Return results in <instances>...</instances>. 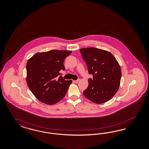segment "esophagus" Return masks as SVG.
I'll return each instance as SVG.
<instances>
[{
  "instance_id": "esophagus-1",
  "label": "esophagus",
  "mask_w": 149,
  "mask_h": 149,
  "mask_svg": "<svg viewBox=\"0 0 149 149\" xmlns=\"http://www.w3.org/2000/svg\"><path fill=\"white\" fill-rule=\"evenodd\" d=\"M80 79H77V80H75V81H74V82H75V83H78L79 82H80Z\"/></svg>"
}]
</instances>
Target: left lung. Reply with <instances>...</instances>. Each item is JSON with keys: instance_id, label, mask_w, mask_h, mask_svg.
Masks as SVG:
<instances>
[{"instance_id": "left-lung-1", "label": "left lung", "mask_w": 149, "mask_h": 149, "mask_svg": "<svg viewBox=\"0 0 149 149\" xmlns=\"http://www.w3.org/2000/svg\"><path fill=\"white\" fill-rule=\"evenodd\" d=\"M85 61L89 74V85L83 94L87 99L97 104H102L111 99L118 90L121 70L116 58L110 52L95 47L80 50Z\"/></svg>"}]
</instances>
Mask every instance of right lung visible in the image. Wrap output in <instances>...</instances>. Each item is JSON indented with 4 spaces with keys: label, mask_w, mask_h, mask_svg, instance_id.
Here are the masks:
<instances>
[{
    "label": "right lung",
    "mask_w": 149,
    "mask_h": 149,
    "mask_svg": "<svg viewBox=\"0 0 149 149\" xmlns=\"http://www.w3.org/2000/svg\"><path fill=\"white\" fill-rule=\"evenodd\" d=\"M71 51L51 50L37 53L27 61V85L37 99L49 105L58 103L67 92L72 80H65L64 59Z\"/></svg>",
    "instance_id": "add662e5"
}]
</instances>
